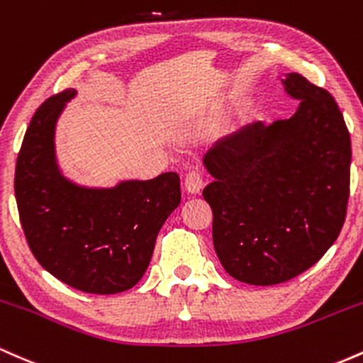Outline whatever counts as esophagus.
Instances as JSON below:
<instances>
[{
	"label": "esophagus",
	"instance_id": "esophagus-1",
	"mask_svg": "<svg viewBox=\"0 0 363 363\" xmlns=\"http://www.w3.org/2000/svg\"><path fill=\"white\" fill-rule=\"evenodd\" d=\"M183 185H185V190H186V192L192 194V195H197L199 192H201L202 186H203L202 174L199 173L197 169L190 171V173L186 174V177H185V182H183Z\"/></svg>",
	"mask_w": 363,
	"mask_h": 363
}]
</instances>
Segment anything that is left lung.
Here are the masks:
<instances>
[{
  "mask_svg": "<svg viewBox=\"0 0 363 363\" xmlns=\"http://www.w3.org/2000/svg\"><path fill=\"white\" fill-rule=\"evenodd\" d=\"M284 91L295 115L223 137L203 166L213 242L231 278L271 286L302 274L335 243L350 195L352 142L335 97L300 73Z\"/></svg>",
  "mask_w": 363,
  "mask_h": 363,
  "instance_id": "8db88e82",
  "label": "left lung"
}]
</instances>
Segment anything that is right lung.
Returning a JSON list of instances; mask_svg holds the SVG:
<instances>
[{
  "mask_svg": "<svg viewBox=\"0 0 363 363\" xmlns=\"http://www.w3.org/2000/svg\"><path fill=\"white\" fill-rule=\"evenodd\" d=\"M75 89L56 94L32 116L15 168V199L27 243L55 278L85 293L130 290L147 271L157 233L180 206V177L123 180L97 189L68 180L55 133Z\"/></svg>",
  "mask_w": 363,
  "mask_h": 363,
  "instance_id": "1",
  "label": "right lung"
}]
</instances>
